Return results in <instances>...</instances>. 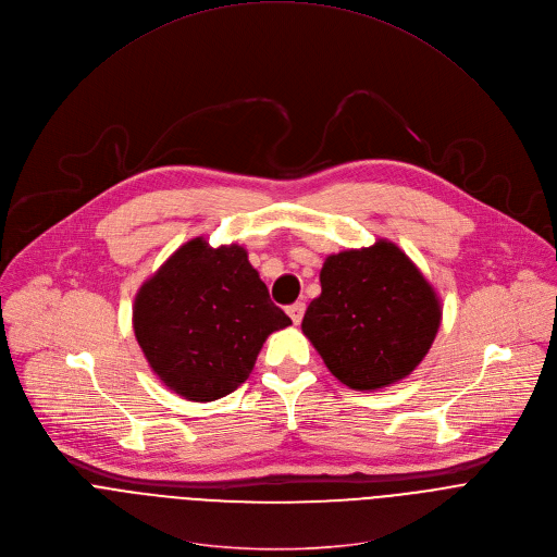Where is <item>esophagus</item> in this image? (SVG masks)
<instances>
[{
    "label": "esophagus",
    "instance_id": "obj_1",
    "mask_svg": "<svg viewBox=\"0 0 557 557\" xmlns=\"http://www.w3.org/2000/svg\"><path fill=\"white\" fill-rule=\"evenodd\" d=\"M286 312H288V317L293 319V323H299V321L304 319L306 304H304V301H295V304H290V306L286 308Z\"/></svg>",
    "mask_w": 557,
    "mask_h": 557
}]
</instances>
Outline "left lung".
<instances>
[{
    "label": "left lung",
    "mask_w": 557,
    "mask_h": 557,
    "mask_svg": "<svg viewBox=\"0 0 557 557\" xmlns=\"http://www.w3.org/2000/svg\"><path fill=\"white\" fill-rule=\"evenodd\" d=\"M301 330L343 385L372 392L407 379L429 354L442 308L433 286L394 243L330 256Z\"/></svg>",
    "instance_id": "left-lung-1"
}]
</instances>
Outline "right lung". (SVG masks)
I'll return each mask as SVG.
<instances>
[{"instance_id":"right-lung-1","label":"right lung","mask_w":557,"mask_h":557,"mask_svg":"<svg viewBox=\"0 0 557 557\" xmlns=\"http://www.w3.org/2000/svg\"><path fill=\"white\" fill-rule=\"evenodd\" d=\"M290 325L238 245L195 238L144 282L135 338L159 381L195 403L236 392L275 330Z\"/></svg>"}]
</instances>
